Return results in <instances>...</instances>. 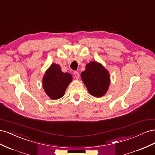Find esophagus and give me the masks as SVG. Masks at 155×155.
<instances>
[{
    "label": "esophagus",
    "mask_w": 155,
    "mask_h": 155,
    "mask_svg": "<svg viewBox=\"0 0 155 155\" xmlns=\"http://www.w3.org/2000/svg\"><path fill=\"white\" fill-rule=\"evenodd\" d=\"M74 74V78H75L77 79H78L79 78V74L78 72H75Z\"/></svg>",
    "instance_id": "1"
}]
</instances>
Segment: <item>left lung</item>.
Masks as SVG:
<instances>
[{
  "mask_svg": "<svg viewBox=\"0 0 155 155\" xmlns=\"http://www.w3.org/2000/svg\"><path fill=\"white\" fill-rule=\"evenodd\" d=\"M81 78L88 92L96 97L104 96L109 89L110 83L109 72L104 65L96 61L86 64Z\"/></svg>",
  "mask_w": 155,
  "mask_h": 155,
  "instance_id": "8db88e82",
  "label": "left lung"
}]
</instances>
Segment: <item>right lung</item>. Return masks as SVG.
Here are the masks:
<instances>
[{
  "instance_id": "obj_1",
  "label": "right lung",
  "mask_w": 155,
  "mask_h": 155,
  "mask_svg": "<svg viewBox=\"0 0 155 155\" xmlns=\"http://www.w3.org/2000/svg\"><path fill=\"white\" fill-rule=\"evenodd\" d=\"M72 81L70 73H64L58 64L52 63L46 70L43 78V88L50 99L58 100L62 97L69 84Z\"/></svg>"
}]
</instances>
